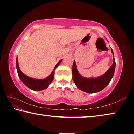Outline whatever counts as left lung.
I'll return each mask as SVG.
<instances>
[{"instance_id":"left-lung-1","label":"left lung","mask_w":134,"mask_h":134,"mask_svg":"<svg viewBox=\"0 0 134 134\" xmlns=\"http://www.w3.org/2000/svg\"><path fill=\"white\" fill-rule=\"evenodd\" d=\"M112 53L113 55L112 49ZM115 65H116L115 60V58H113V63L112 66L103 76L97 78L87 79L84 78L80 75L77 69L75 61L74 60L72 70V79L79 89L90 93L98 92L106 87V86L110 83L114 74Z\"/></svg>"}]
</instances>
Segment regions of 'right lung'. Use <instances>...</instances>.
<instances>
[{
  "label": "right lung",
  "mask_w": 134,
  "mask_h": 134,
  "mask_svg": "<svg viewBox=\"0 0 134 134\" xmlns=\"http://www.w3.org/2000/svg\"><path fill=\"white\" fill-rule=\"evenodd\" d=\"M61 62H62V60L59 61L58 63L56 64L55 67L54 69V71L55 70L56 68L58 66V65L60 64ZM16 68L18 74L21 81L27 86V87L34 90H41L45 89L46 88L48 87V86L50 85L53 80L54 76V71L51 72V74L48 77L42 79V80L29 77L26 76L25 74H24L23 72L21 71V70L19 69V65H18V58L16 60Z\"/></svg>",
  "instance_id": "right-lung-1"
}]
</instances>
